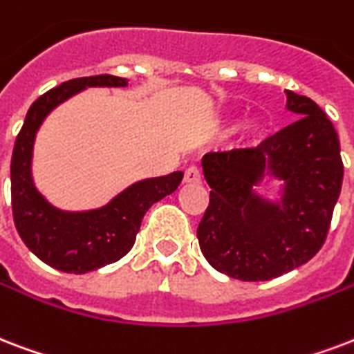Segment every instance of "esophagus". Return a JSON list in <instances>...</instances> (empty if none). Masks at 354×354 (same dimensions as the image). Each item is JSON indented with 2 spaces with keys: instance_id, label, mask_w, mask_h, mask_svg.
Wrapping results in <instances>:
<instances>
[{
  "instance_id": "34e87169",
  "label": "esophagus",
  "mask_w": 354,
  "mask_h": 354,
  "mask_svg": "<svg viewBox=\"0 0 354 354\" xmlns=\"http://www.w3.org/2000/svg\"><path fill=\"white\" fill-rule=\"evenodd\" d=\"M183 182L185 183H201L202 182V174L196 167H189L185 174H183Z\"/></svg>"
}]
</instances>
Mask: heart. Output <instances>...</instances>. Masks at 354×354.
Listing matches in <instances>:
<instances>
[{
	"label": "heart",
	"instance_id": "obj_1",
	"mask_svg": "<svg viewBox=\"0 0 354 354\" xmlns=\"http://www.w3.org/2000/svg\"><path fill=\"white\" fill-rule=\"evenodd\" d=\"M234 120H226V128H232ZM267 133V120L263 117H252L243 124L241 135L247 142H258Z\"/></svg>",
	"mask_w": 354,
	"mask_h": 354
}]
</instances>
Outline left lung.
<instances>
[{"instance_id": "obj_1", "label": "left lung", "mask_w": 354, "mask_h": 354, "mask_svg": "<svg viewBox=\"0 0 354 354\" xmlns=\"http://www.w3.org/2000/svg\"><path fill=\"white\" fill-rule=\"evenodd\" d=\"M297 120L256 148L202 158L212 187L196 236L213 269L243 282L277 279L325 243L344 180L338 133L319 105L286 91ZM277 181L279 195H266Z\"/></svg>"}]
</instances>
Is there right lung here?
<instances>
[{
  "instance_id": "obj_1",
  "label": "right lung",
  "mask_w": 354,
  "mask_h": 354,
  "mask_svg": "<svg viewBox=\"0 0 354 354\" xmlns=\"http://www.w3.org/2000/svg\"><path fill=\"white\" fill-rule=\"evenodd\" d=\"M88 87H128L126 77L91 75L61 83L35 100L16 137L10 161V195L16 230L39 260L57 271L83 274L115 263L131 250L148 207L171 195L183 172L131 183L102 207L68 212L53 206L33 180L35 139L55 107Z\"/></svg>"
}]
</instances>
